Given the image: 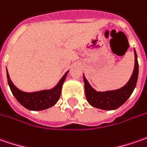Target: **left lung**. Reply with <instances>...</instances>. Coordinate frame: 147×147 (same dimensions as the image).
Returning <instances> with one entry per match:
<instances>
[{
	"label": "left lung",
	"mask_w": 147,
	"mask_h": 147,
	"mask_svg": "<svg viewBox=\"0 0 147 147\" xmlns=\"http://www.w3.org/2000/svg\"><path fill=\"white\" fill-rule=\"evenodd\" d=\"M135 54V67L133 73L131 75L129 81L123 88L116 90L106 91V92H98L94 90L86 77L84 76L85 82V91L87 101L90 105L94 106L97 109L104 110H113L119 108L123 105L127 99L131 96L133 92L134 88L136 87L138 77V61L136 51L134 50Z\"/></svg>",
	"instance_id": "left-lung-1"
}]
</instances>
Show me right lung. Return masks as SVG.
I'll list each match as a JSON object with an SVG mask.
<instances>
[{
	"label": "right lung",
	"mask_w": 147,
	"mask_h": 147,
	"mask_svg": "<svg viewBox=\"0 0 147 147\" xmlns=\"http://www.w3.org/2000/svg\"><path fill=\"white\" fill-rule=\"evenodd\" d=\"M7 73V80L10 86V90L18 102L22 105L24 108L28 109L29 110H43L53 106L57 102L60 98L61 91V87L64 80L66 79L67 72L61 78L58 84L52 90H42L38 92L34 93H25L17 89L13 85L12 81L10 80L8 71Z\"/></svg>",
	"instance_id": "obj_1"
}]
</instances>
